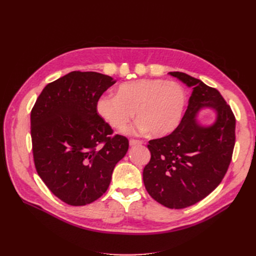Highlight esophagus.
Instances as JSON below:
<instances>
[{"instance_id": "1", "label": "esophagus", "mask_w": 256, "mask_h": 256, "mask_svg": "<svg viewBox=\"0 0 256 256\" xmlns=\"http://www.w3.org/2000/svg\"><path fill=\"white\" fill-rule=\"evenodd\" d=\"M129 144H130V146H136V145H142L143 142L140 140H134V138H131V140L129 141Z\"/></svg>"}]
</instances>
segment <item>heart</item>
<instances>
[{
  "mask_svg": "<svg viewBox=\"0 0 256 256\" xmlns=\"http://www.w3.org/2000/svg\"><path fill=\"white\" fill-rule=\"evenodd\" d=\"M186 104L180 84L161 79H143L120 84L118 95L106 94L98 99L100 118L118 130H124L134 118L138 120L132 131L164 136L180 125Z\"/></svg>",
  "mask_w": 256,
  "mask_h": 256,
  "instance_id": "1",
  "label": "heart"
}]
</instances>
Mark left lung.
Returning a JSON list of instances; mask_svg holds the SVG:
<instances>
[{
	"instance_id": "8db88e82",
	"label": "left lung",
	"mask_w": 256,
	"mask_h": 256,
	"mask_svg": "<svg viewBox=\"0 0 256 256\" xmlns=\"http://www.w3.org/2000/svg\"><path fill=\"white\" fill-rule=\"evenodd\" d=\"M168 74L193 90L177 128L148 142L150 160L143 170V182L154 200L180 209L202 200L222 182L233 156L236 120L216 88L187 74ZM205 107L217 111L210 126H200L196 120Z\"/></svg>"
}]
</instances>
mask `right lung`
<instances>
[{
    "label": "right lung",
    "mask_w": 256,
    "mask_h": 256,
    "mask_svg": "<svg viewBox=\"0 0 256 256\" xmlns=\"http://www.w3.org/2000/svg\"><path fill=\"white\" fill-rule=\"evenodd\" d=\"M115 83L95 72H72L49 83L30 112V136L38 175L54 196L72 206L98 200L129 141L113 136L100 118L98 99Z\"/></svg>",
    "instance_id": "obj_1"
}]
</instances>
